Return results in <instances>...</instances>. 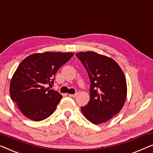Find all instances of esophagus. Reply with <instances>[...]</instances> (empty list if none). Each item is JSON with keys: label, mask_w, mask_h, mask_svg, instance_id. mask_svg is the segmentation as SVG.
I'll return each instance as SVG.
<instances>
[{"label": "esophagus", "mask_w": 153, "mask_h": 153, "mask_svg": "<svg viewBox=\"0 0 153 153\" xmlns=\"http://www.w3.org/2000/svg\"><path fill=\"white\" fill-rule=\"evenodd\" d=\"M68 96H70V97H72V98H76V96H77V94L76 93L75 94H68Z\"/></svg>", "instance_id": "34e87169"}]
</instances>
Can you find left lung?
Wrapping results in <instances>:
<instances>
[{
	"label": "left lung",
	"instance_id": "1",
	"mask_svg": "<svg viewBox=\"0 0 153 153\" xmlns=\"http://www.w3.org/2000/svg\"><path fill=\"white\" fill-rule=\"evenodd\" d=\"M89 75L90 100L81 107L85 118L94 124L107 122L123 107L127 97L126 76L111 58L93 51L76 55Z\"/></svg>",
	"mask_w": 153,
	"mask_h": 153
}]
</instances>
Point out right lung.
Wrapping results in <instances>:
<instances>
[{
    "instance_id": "1",
    "label": "right lung",
    "mask_w": 153,
    "mask_h": 153,
    "mask_svg": "<svg viewBox=\"0 0 153 153\" xmlns=\"http://www.w3.org/2000/svg\"><path fill=\"white\" fill-rule=\"evenodd\" d=\"M74 53L45 52L25 57L10 81V94L23 114L40 121L54 112L62 96L46 87L53 85L55 75Z\"/></svg>"
}]
</instances>
